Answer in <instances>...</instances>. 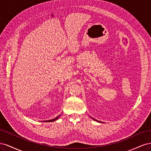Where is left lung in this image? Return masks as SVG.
I'll return each instance as SVG.
<instances>
[{"label": "left lung", "instance_id": "1", "mask_svg": "<svg viewBox=\"0 0 151 151\" xmlns=\"http://www.w3.org/2000/svg\"><path fill=\"white\" fill-rule=\"evenodd\" d=\"M91 118H92V117H91ZM93 119L94 120H95V121H98V120H95V119H94V118H93ZM98 122H99V121H98Z\"/></svg>", "mask_w": 151, "mask_h": 151}]
</instances>
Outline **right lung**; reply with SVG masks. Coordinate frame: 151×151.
<instances>
[{
	"label": "right lung",
	"instance_id": "add662e5",
	"mask_svg": "<svg viewBox=\"0 0 151 151\" xmlns=\"http://www.w3.org/2000/svg\"><path fill=\"white\" fill-rule=\"evenodd\" d=\"M59 117H60V115H58V116H57L55 118H53V119L49 120H47V121H43V122H54V121H55L56 120H57Z\"/></svg>",
	"mask_w": 151,
	"mask_h": 151
}]
</instances>
